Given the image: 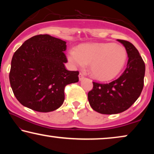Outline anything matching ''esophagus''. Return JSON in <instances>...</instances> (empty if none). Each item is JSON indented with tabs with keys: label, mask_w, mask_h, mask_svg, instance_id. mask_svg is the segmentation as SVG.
<instances>
[{
	"label": "esophagus",
	"mask_w": 154,
	"mask_h": 154,
	"mask_svg": "<svg viewBox=\"0 0 154 154\" xmlns=\"http://www.w3.org/2000/svg\"><path fill=\"white\" fill-rule=\"evenodd\" d=\"M79 80H80V81H82V80H83V79H84V75H83V73H79Z\"/></svg>",
	"instance_id": "obj_1"
}]
</instances>
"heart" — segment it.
I'll use <instances>...</instances> for the list:
<instances>
[{"instance_id": "b5f03b06", "label": "heart", "mask_w": 154, "mask_h": 154, "mask_svg": "<svg viewBox=\"0 0 154 154\" xmlns=\"http://www.w3.org/2000/svg\"><path fill=\"white\" fill-rule=\"evenodd\" d=\"M127 57L125 48L112 43L85 44L68 53V60L73 67H83L90 64L92 76L102 81L116 77L123 70Z\"/></svg>"}]
</instances>
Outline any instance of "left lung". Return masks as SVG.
I'll return each instance as SVG.
<instances>
[{"instance_id": "8db88e82", "label": "left lung", "mask_w": 154, "mask_h": 154, "mask_svg": "<svg viewBox=\"0 0 154 154\" xmlns=\"http://www.w3.org/2000/svg\"><path fill=\"white\" fill-rule=\"evenodd\" d=\"M117 41L125 48L127 68L111 83L93 82V88L88 94L90 106L102 114H116L127 110L140 96L144 87L145 64L138 50L130 42Z\"/></svg>"}]
</instances>
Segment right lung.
Segmentation results:
<instances>
[{
	"instance_id": "obj_1",
	"label": "right lung",
	"mask_w": 154,
	"mask_h": 154,
	"mask_svg": "<svg viewBox=\"0 0 154 154\" xmlns=\"http://www.w3.org/2000/svg\"><path fill=\"white\" fill-rule=\"evenodd\" d=\"M66 43L48 34L37 35L14 52L10 83L23 106L38 112H50L62 106L65 86L77 83L79 74L65 68Z\"/></svg>"
}]
</instances>
